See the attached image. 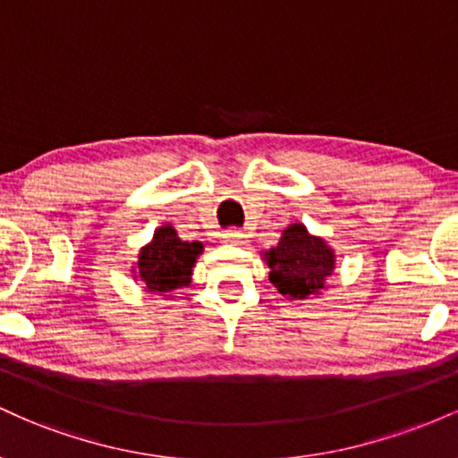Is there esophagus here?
Returning a JSON list of instances; mask_svg holds the SVG:
<instances>
[{
    "instance_id": "obj_1",
    "label": "esophagus",
    "mask_w": 458,
    "mask_h": 458,
    "mask_svg": "<svg viewBox=\"0 0 458 458\" xmlns=\"http://www.w3.org/2000/svg\"><path fill=\"white\" fill-rule=\"evenodd\" d=\"M222 239L225 243H233V245H243L245 243V233L239 228H228L225 233L222 234Z\"/></svg>"
}]
</instances>
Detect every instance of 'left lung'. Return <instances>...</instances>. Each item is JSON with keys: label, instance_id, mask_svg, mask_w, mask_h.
<instances>
[{"label": "left lung", "instance_id": "left-lung-1", "mask_svg": "<svg viewBox=\"0 0 458 458\" xmlns=\"http://www.w3.org/2000/svg\"><path fill=\"white\" fill-rule=\"evenodd\" d=\"M265 260L273 286L291 299L318 295L335 265L331 247L318 236L308 234L301 224L288 225L280 243L265 251Z\"/></svg>", "mask_w": 458, "mask_h": 458}]
</instances>
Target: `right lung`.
I'll use <instances>...</instances> for the list:
<instances>
[{
	"label": "right lung",
	"instance_id": "obj_1",
	"mask_svg": "<svg viewBox=\"0 0 458 458\" xmlns=\"http://www.w3.org/2000/svg\"><path fill=\"white\" fill-rule=\"evenodd\" d=\"M198 254H202V243L181 241L172 225H161L150 243L140 251V280L150 293H170L187 286Z\"/></svg>",
	"mask_w": 458,
	"mask_h": 458
}]
</instances>
